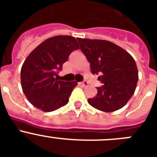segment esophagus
Wrapping results in <instances>:
<instances>
[{
    "mask_svg": "<svg viewBox=\"0 0 157 157\" xmlns=\"http://www.w3.org/2000/svg\"><path fill=\"white\" fill-rule=\"evenodd\" d=\"M80 84L81 86H83V87H86V86L88 85V83H87V81H86V80H84V81L80 82Z\"/></svg>",
    "mask_w": 157,
    "mask_h": 157,
    "instance_id": "esophagus-1",
    "label": "esophagus"
}]
</instances>
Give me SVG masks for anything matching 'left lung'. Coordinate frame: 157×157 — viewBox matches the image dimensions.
<instances>
[{
    "label": "left lung",
    "mask_w": 157,
    "mask_h": 157,
    "mask_svg": "<svg viewBox=\"0 0 157 157\" xmlns=\"http://www.w3.org/2000/svg\"><path fill=\"white\" fill-rule=\"evenodd\" d=\"M80 50L90 63L93 74L103 84L98 93L87 101L103 112H113L122 108L132 97L138 80V72L133 57L118 45L104 40L77 38Z\"/></svg>",
    "instance_id": "left-lung-1"
}]
</instances>
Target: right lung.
<instances>
[{
  "label": "right lung",
  "instance_id": "right-lung-1",
  "mask_svg": "<svg viewBox=\"0 0 157 157\" xmlns=\"http://www.w3.org/2000/svg\"><path fill=\"white\" fill-rule=\"evenodd\" d=\"M79 49L73 36L50 37L28 56L21 70L22 91L29 102L44 112L66 105L76 81L65 82L55 78L68 60L70 53Z\"/></svg>",
  "mask_w": 157,
  "mask_h": 157
}]
</instances>
